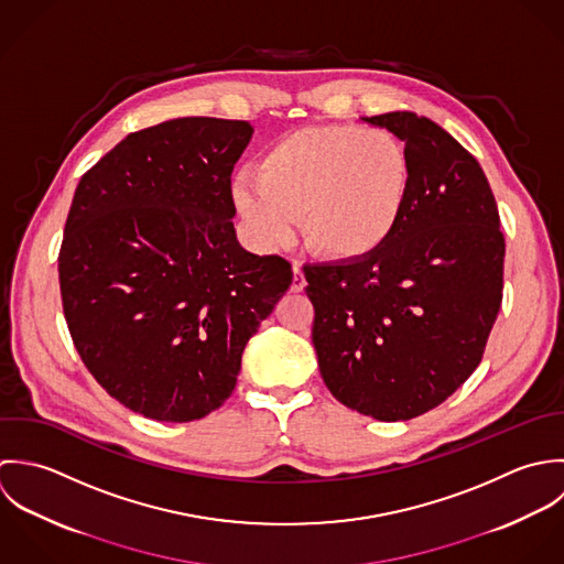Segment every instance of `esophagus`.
<instances>
[{"instance_id":"obj_1","label":"esophagus","mask_w":564,"mask_h":564,"mask_svg":"<svg viewBox=\"0 0 564 564\" xmlns=\"http://www.w3.org/2000/svg\"><path fill=\"white\" fill-rule=\"evenodd\" d=\"M294 279H292V292L294 294H299V292H303L305 290V285H307V281H305V274H303V270H301V263L299 261H294Z\"/></svg>"}]
</instances>
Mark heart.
I'll return each mask as SVG.
<instances>
[{
	"label": "heart",
	"mask_w": 564,
	"mask_h": 564,
	"mask_svg": "<svg viewBox=\"0 0 564 564\" xmlns=\"http://www.w3.org/2000/svg\"><path fill=\"white\" fill-rule=\"evenodd\" d=\"M414 185L405 143L381 128L321 123L285 132L259 156L254 183L235 205L263 246H279L301 218L305 246L329 261L379 252L401 225Z\"/></svg>",
	"instance_id": "heart-1"
}]
</instances>
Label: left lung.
I'll return each instance as SVG.
<instances>
[{
    "label": "left lung",
    "instance_id": "1",
    "mask_svg": "<svg viewBox=\"0 0 564 564\" xmlns=\"http://www.w3.org/2000/svg\"><path fill=\"white\" fill-rule=\"evenodd\" d=\"M412 156L414 185L392 239L361 261L305 265L325 386L377 421H410L479 366L503 292L506 239L475 156L410 111L375 115Z\"/></svg>",
    "mask_w": 564,
    "mask_h": 564
}]
</instances>
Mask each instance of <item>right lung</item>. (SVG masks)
I'll list each match as a JSON object with an SVG mask.
<instances>
[{
    "mask_svg": "<svg viewBox=\"0 0 564 564\" xmlns=\"http://www.w3.org/2000/svg\"><path fill=\"white\" fill-rule=\"evenodd\" d=\"M252 126L178 117L130 132L76 187L58 252L63 314L123 408L187 423L230 397L241 352L292 283L235 237L230 172Z\"/></svg>",
    "mask_w": 564,
    "mask_h": 564,
    "instance_id": "obj_1",
    "label": "right lung"
}]
</instances>
